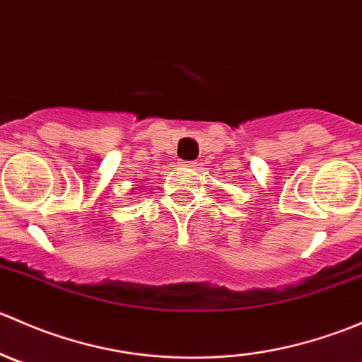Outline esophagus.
<instances>
[{"instance_id":"obj_1","label":"esophagus","mask_w":362,"mask_h":362,"mask_svg":"<svg viewBox=\"0 0 362 362\" xmlns=\"http://www.w3.org/2000/svg\"><path fill=\"white\" fill-rule=\"evenodd\" d=\"M182 164H184V166H187V168H196V166H198V163H196V160H189V163H187V160H184V163H182Z\"/></svg>"}]
</instances>
